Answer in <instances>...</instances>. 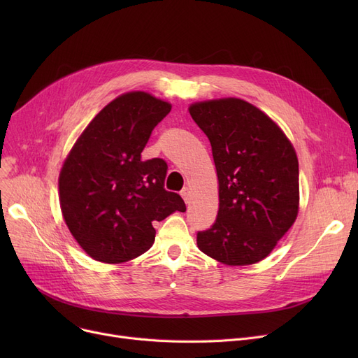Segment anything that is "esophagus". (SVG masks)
<instances>
[{
	"label": "esophagus",
	"instance_id": "1",
	"mask_svg": "<svg viewBox=\"0 0 358 358\" xmlns=\"http://www.w3.org/2000/svg\"><path fill=\"white\" fill-rule=\"evenodd\" d=\"M181 197L184 199V201H185L187 204L190 203V200H192V193H190V190H189V189H187V187H185V189H182V192H181Z\"/></svg>",
	"mask_w": 358,
	"mask_h": 358
}]
</instances>
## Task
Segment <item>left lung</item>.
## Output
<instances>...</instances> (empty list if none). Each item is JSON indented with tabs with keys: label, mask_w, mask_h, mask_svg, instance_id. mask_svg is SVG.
Returning <instances> with one entry per match:
<instances>
[{
	"label": "left lung",
	"mask_w": 358,
	"mask_h": 358,
	"mask_svg": "<svg viewBox=\"0 0 358 358\" xmlns=\"http://www.w3.org/2000/svg\"><path fill=\"white\" fill-rule=\"evenodd\" d=\"M189 111L210 141L219 184L216 220L197 234V247L231 267L257 264L299 213L294 146L270 116L242 99L197 101Z\"/></svg>",
	"instance_id": "8db88e82"
}]
</instances>
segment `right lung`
<instances>
[{
	"label": "right lung",
	"instance_id": "add662e5",
	"mask_svg": "<svg viewBox=\"0 0 358 358\" xmlns=\"http://www.w3.org/2000/svg\"><path fill=\"white\" fill-rule=\"evenodd\" d=\"M171 103L145 91L110 101L83 130L58 180L64 220L78 245L96 261L122 264L155 241L154 222L185 212L177 193L164 189L166 164L142 161L154 127Z\"/></svg>",
	"mask_w": 358,
	"mask_h": 358
}]
</instances>
